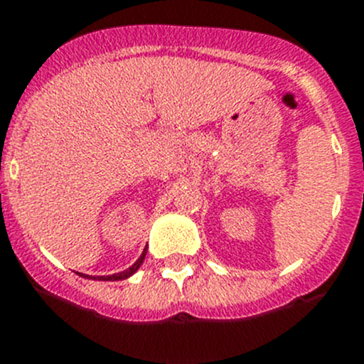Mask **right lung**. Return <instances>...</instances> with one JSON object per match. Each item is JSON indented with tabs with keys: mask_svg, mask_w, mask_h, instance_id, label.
<instances>
[{
	"mask_svg": "<svg viewBox=\"0 0 364 364\" xmlns=\"http://www.w3.org/2000/svg\"><path fill=\"white\" fill-rule=\"evenodd\" d=\"M145 253H147V247H145L144 250V253H141V257L138 260H136L134 264H132L131 267H129V269H125V271H122V273H117V274H109V277H98V278H95L93 277V280H105V282H117V280H125V278H129L131 277V274H134L136 271H138V267L141 266V262H144V259H145ZM86 278H91V277H87L86 274Z\"/></svg>",
	"mask_w": 364,
	"mask_h": 364,
	"instance_id": "1",
	"label": "right lung"
}]
</instances>
